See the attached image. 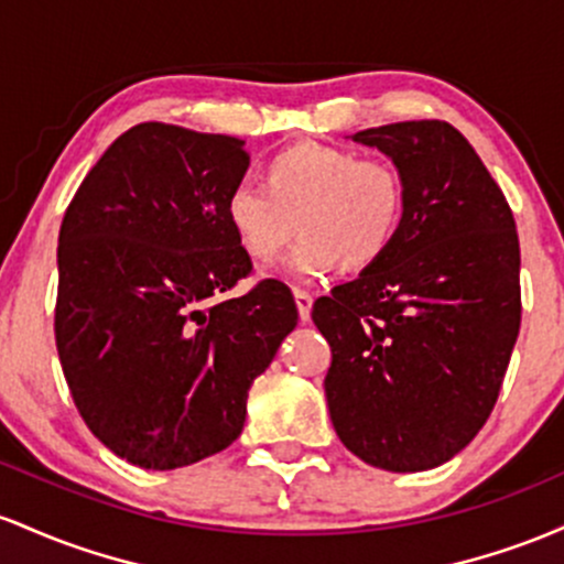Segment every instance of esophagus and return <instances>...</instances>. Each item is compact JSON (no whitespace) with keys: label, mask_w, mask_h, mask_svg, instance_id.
Returning <instances> with one entry per match:
<instances>
[{"label":"esophagus","mask_w":564,"mask_h":564,"mask_svg":"<svg viewBox=\"0 0 564 564\" xmlns=\"http://www.w3.org/2000/svg\"><path fill=\"white\" fill-rule=\"evenodd\" d=\"M293 295H295V303H299L301 319L308 322V316H312V303H314V299L306 293V290H295Z\"/></svg>","instance_id":"obj_1"}]
</instances>
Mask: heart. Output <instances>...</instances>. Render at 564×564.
I'll return each instance as SVG.
<instances>
[{
	"instance_id": "heart-1",
	"label": "heart",
	"mask_w": 564,
	"mask_h": 564,
	"mask_svg": "<svg viewBox=\"0 0 564 564\" xmlns=\"http://www.w3.org/2000/svg\"><path fill=\"white\" fill-rule=\"evenodd\" d=\"M408 188L386 160L322 143H295L263 164V186L237 183L226 194V224L252 261L269 263L303 231L284 263L293 280L378 263L402 229Z\"/></svg>"
}]
</instances>
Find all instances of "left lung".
I'll list each match as a JSON object with an SVG mask.
<instances>
[{
    "label": "left lung",
    "mask_w": 564,
    "mask_h": 564,
    "mask_svg": "<svg viewBox=\"0 0 564 564\" xmlns=\"http://www.w3.org/2000/svg\"><path fill=\"white\" fill-rule=\"evenodd\" d=\"M408 188L402 229L378 263L316 299L330 344L335 434L365 464L426 471L485 426L520 335V239L471 143L440 119L351 135Z\"/></svg>",
    "instance_id": "1"
}]
</instances>
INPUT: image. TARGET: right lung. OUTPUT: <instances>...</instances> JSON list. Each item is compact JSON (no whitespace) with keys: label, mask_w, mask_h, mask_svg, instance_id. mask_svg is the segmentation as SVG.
Listing matches in <instances>:
<instances>
[{"label":"right lung","mask_w":564,"mask_h":564,"mask_svg":"<svg viewBox=\"0 0 564 564\" xmlns=\"http://www.w3.org/2000/svg\"><path fill=\"white\" fill-rule=\"evenodd\" d=\"M245 141L143 122L74 194L58 237L55 344L90 432L132 466L197 464L242 434L252 381L299 325L293 293L258 282L226 224Z\"/></svg>","instance_id":"add662e5"}]
</instances>
